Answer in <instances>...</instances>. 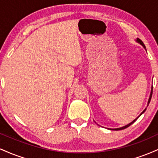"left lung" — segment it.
<instances>
[{
	"label": "left lung",
	"mask_w": 158,
	"mask_h": 158,
	"mask_svg": "<svg viewBox=\"0 0 158 158\" xmlns=\"http://www.w3.org/2000/svg\"><path fill=\"white\" fill-rule=\"evenodd\" d=\"M135 41H137V43H139V44H141V45H142V46L143 47V48H144V49H145V50H146V47H145V45H144V44H143V41H141V40H140V39H138V38H137V39H136V40H135ZM152 90H153V87H152V88H151V93H150V96H149V98H148V104H147V107H148V104H149L150 101H151V98H152ZM146 108H145V109L143 110V112H142V113H141L140 114H139V115L138 116V117H137V118H136L135 119H134V120H133V121H132V122H131V123H128V125H126V126H123V127H120V128H109V129H110V130H114V131H118V130H123V129H125V128H128V126H131V124H133V123H135V121H136V120H137V119H138V118H139V117H140V116H141V115H142V114H143V113H144V112H145V111H146Z\"/></svg>",
	"instance_id": "left-lung-1"
}]
</instances>
